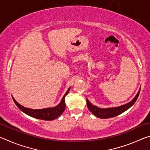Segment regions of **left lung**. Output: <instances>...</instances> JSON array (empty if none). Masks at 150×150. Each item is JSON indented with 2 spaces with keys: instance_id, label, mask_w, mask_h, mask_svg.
I'll list each match as a JSON object with an SVG mask.
<instances>
[{
  "instance_id": "8db88e82",
  "label": "left lung",
  "mask_w": 150,
  "mask_h": 150,
  "mask_svg": "<svg viewBox=\"0 0 150 150\" xmlns=\"http://www.w3.org/2000/svg\"><path fill=\"white\" fill-rule=\"evenodd\" d=\"M139 92H140V89L139 90L138 93H137L135 97H134L130 102L126 104V105H122L118 107H114V108H98L97 106L93 105L91 104L89 100L87 98L86 99L87 100V105L93 115L96 116V117L99 118H112L115 116H118L120 115L124 112L128 110V108H130L132 106L138 98V96L139 95Z\"/></svg>"
}]
</instances>
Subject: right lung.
Listing matches in <instances>:
<instances>
[{
	"label": "right lung",
	"mask_w": 150,
	"mask_h": 150,
	"mask_svg": "<svg viewBox=\"0 0 150 150\" xmlns=\"http://www.w3.org/2000/svg\"><path fill=\"white\" fill-rule=\"evenodd\" d=\"M70 88L71 87L68 88L67 91L65 93L64 96H63L62 100L59 105L52 108H47L43 109H31L29 108H26L23 106L20 105L18 103H17L13 97H12V98H13L14 103L16 104L18 108H20V110H22L25 114H26L27 115L32 116L33 118L40 119V120H53L56 119L57 117H59L63 112H64L65 108V97L69 93Z\"/></svg>",
	"instance_id": "add662e5"
}]
</instances>
